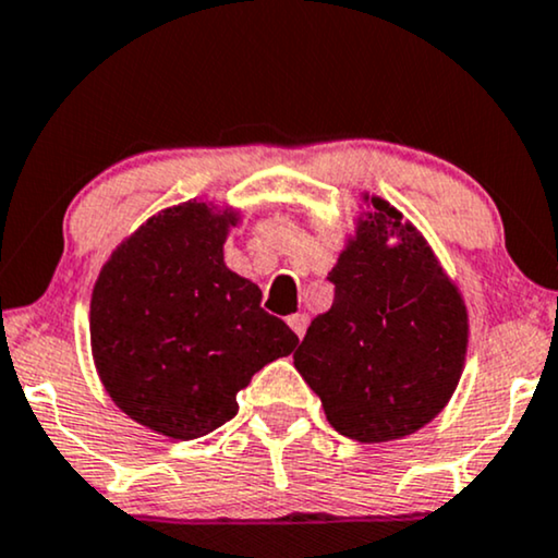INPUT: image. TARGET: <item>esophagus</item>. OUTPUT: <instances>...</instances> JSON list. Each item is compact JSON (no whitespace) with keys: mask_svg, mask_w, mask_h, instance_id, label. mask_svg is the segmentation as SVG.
Here are the masks:
<instances>
[{"mask_svg":"<svg viewBox=\"0 0 558 558\" xmlns=\"http://www.w3.org/2000/svg\"><path fill=\"white\" fill-rule=\"evenodd\" d=\"M288 325H291V330L299 335V340L306 335V327H308V317L306 314H293V317H288Z\"/></svg>","mask_w":558,"mask_h":558,"instance_id":"obj_1","label":"esophagus"}]
</instances>
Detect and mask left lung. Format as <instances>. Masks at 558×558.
Segmentation results:
<instances>
[{
    "mask_svg": "<svg viewBox=\"0 0 558 558\" xmlns=\"http://www.w3.org/2000/svg\"><path fill=\"white\" fill-rule=\"evenodd\" d=\"M330 270L335 301L308 325L293 366L335 432L364 445L402 439L445 411L465 368L468 306L424 233L361 192Z\"/></svg>",
    "mask_w": 558,
    "mask_h": 558,
    "instance_id": "left-lung-1",
    "label": "left lung"
}]
</instances>
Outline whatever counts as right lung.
Masks as SVG:
<instances>
[{
	"instance_id": "right-lung-1",
	"label": "right lung",
	"mask_w": 558,
	"mask_h": 558,
	"mask_svg": "<svg viewBox=\"0 0 558 558\" xmlns=\"http://www.w3.org/2000/svg\"><path fill=\"white\" fill-rule=\"evenodd\" d=\"M241 210L190 199L132 231L100 267L90 351L113 405L150 432L190 441L239 411V389L299 338L228 270L223 244Z\"/></svg>"
}]
</instances>
